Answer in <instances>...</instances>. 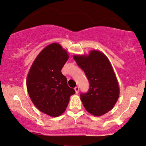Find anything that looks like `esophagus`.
Masks as SVG:
<instances>
[{
    "label": "esophagus",
    "instance_id": "1",
    "mask_svg": "<svg viewBox=\"0 0 146 146\" xmlns=\"http://www.w3.org/2000/svg\"><path fill=\"white\" fill-rule=\"evenodd\" d=\"M74 90H75V92H76V94H78V92H79V88H78V87H76V88H74Z\"/></svg>",
    "mask_w": 146,
    "mask_h": 146
}]
</instances>
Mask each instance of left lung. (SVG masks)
Here are the masks:
<instances>
[{"instance_id": "obj_1", "label": "left lung", "mask_w": 146, "mask_h": 146, "mask_svg": "<svg viewBox=\"0 0 146 146\" xmlns=\"http://www.w3.org/2000/svg\"><path fill=\"white\" fill-rule=\"evenodd\" d=\"M90 82L86 94H80L84 107L94 116H102L113 108L119 99V86L108 58L102 52L91 50L88 55H74Z\"/></svg>"}]
</instances>
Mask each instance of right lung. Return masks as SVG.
Here are the masks:
<instances>
[{"mask_svg": "<svg viewBox=\"0 0 146 146\" xmlns=\"http://www.w3.org/2000/svg\"><path fill=\"white\" fill-rule=\"evenodd\" d=\"M68 52L57 43L45 47L33 61L26 80L31 101L42 113L56 117L64 113L70 98L75 94L61 72L68 60Z\"/></svg>", "mask_w": 146, "mask_h": 146, "instance_id": "obj_1", "label": "right lung"}]
</instances>
